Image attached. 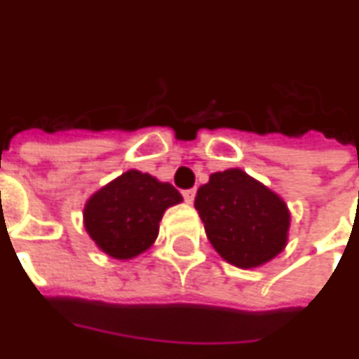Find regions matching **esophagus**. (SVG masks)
Listing matches in <instances>:
<instances>
[{
  "instance_id": "1",
  "label": "esophagus",
  "mask_w": 359,
  "mask_h": 359,
  "mask_svg": "<svg viewBox=\"0 0 359 359\" xmlns=\"http://www.w3.org/2000/svg\"><path fill=\"white\" fill-rule=\"evenodd\" d=\"M182 196H184L186 203L191 205L194 203V199H196V190H194V188H191V190H184L182 191Z\"/></svg>"
}]
</instances>
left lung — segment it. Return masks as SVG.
<instances>
[{"label": "left lung", "mask_w": 359, "mask_h": 359, "mask_svg": "<svg viewBox=\"0 0 359 359\" xmlns=\"http://www.w3.org/2000/svg\"><path fill=\"white\" fill-rule=\"evenodd\" d=\"M194 207L216 252L239 269L269 264L288 245L292 212L286 201L243 169L210 175Z\"/></svg>", "instance_id": "8db88e82"}]
</instances>
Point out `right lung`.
Wrapping results in <instances>:
<instances>
[{"label": "right lung", "mask_w": 359, "mask_h": 359, "mask_svg": "<svg viewBox=\"0 0 359 359\" xmlns=\"http://www.w3.org/2000/svg\"><path fill=\"white\" fill-rule=\"evenodd\" d=\"M179 203L182 196L169 182L130 169L86 199L82 224L101 252L124 262L154 245L161 216Z\"/></svg>", "instance_id": "add662e5"}]
</instances>
